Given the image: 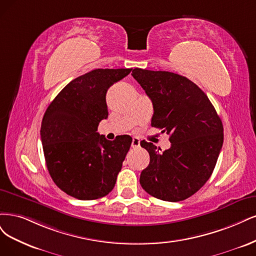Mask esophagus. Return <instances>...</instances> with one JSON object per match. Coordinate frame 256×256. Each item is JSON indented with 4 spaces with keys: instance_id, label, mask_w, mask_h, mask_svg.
Here are the masks:
<instances>
[{
    "instance_id": "34e87169",
    "label": "esophagus",
    "mask_w": 256,
    "mask_h": 256,
    "mask_svg": "<svg viewBox=\"0 0 256 256\" xmlns=\"http://www.w3.org/2000/svg\"><path fill=\"white\" fill-rule=\"evenodd\" d=\"M140 146V140L138 138H133V140H132V148L133 149H136V148H139Z\"/></svg>"
}]
</instances>
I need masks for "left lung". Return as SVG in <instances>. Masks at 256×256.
<instances>
[{
	"label": "left lung",
	"mask_w": 256,
	"mask_h": 256,
	"mask_svg": "<svg viewBox=\"0 0 256 256\" xmlns=\"http://www.w3.org/2000/svg\"><path fill=\"white\" fill-rule=\"evenodd\" d=\"M132 76L152 101L151 126L169 134L171 142L164 152L152 142H140L150 154L140 185L160 200H185L208 182L216 166L224 144L221 119L208 96L185 76L139 68Z\"/></svg>",
	"instance_id": "8db88e82"
}]
</instances>
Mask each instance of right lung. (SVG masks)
Masks as SVG:
<instances>
[{
  "label": "right lung",
  "mask_w": 256,
  "mask_h": 256,
  "mask_svg": "<svg viewBox=\"0 0 256 256\" xmlns=\"http://www.w3.org/2000/svg\"><path fill=\"white\" fill-rule=\"evenodd\" d=\"M130 71L96 69L74 78L44 112L40 135L46 168L57 187L76 199H100L116 184L132 137L110 142L96 130L108 117L107 90Z\"/></svg>",
  "instance_id": "1"
}]
</instances>
